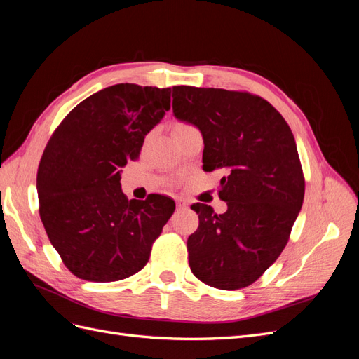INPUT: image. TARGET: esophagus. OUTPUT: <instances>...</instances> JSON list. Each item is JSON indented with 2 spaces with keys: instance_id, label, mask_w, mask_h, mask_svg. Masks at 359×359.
Instances as JSON below:
<instances>
[{
  "instance_id": "1",
  "label": "esophagus",
  "mask_w": 359,
  "mask_h": 359,
  "mask_svg": "<svg viewBox=\"0 0 359 359\" xmlns=\"http://www.w3.org/2000/svg\"><path fill=\"white\" fill-rule=\"evenodd\" d=\"M187 205H189V202H187L186 199H181V198H180V199L177 201V206H178V208H180V210H182V208H186V206H187Z\"/></svg>"
}]
</instances>
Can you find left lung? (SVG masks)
<instances>
[{
  "label": "left lung",
  "mask_w": 359,
  "mask_h": 359,
  "mask_svg": "<svg viewBox=\"0 0 359 359\" xmlns=\"http://www.w3.org/2000/svg\"><path fill=\"white\" fill-rule=\"evenodd\" d=\"M172 109L203 136V170H224L227 211L191 205L199 227L187 240L191 273L205 285L247 287L289 241L304 201L302 168L292 130L262 97L222 88L173 86Z\"/></svg>",
  "instance_id": "8db88e82"
}]
</instances>
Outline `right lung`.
Listing matches in <instances>:
<instances>
[{"label":"right lung","instance_id":"add662e5","mask_svg":"<svg viewBox=\"0 0 359 359\" xmlns=\"http://www.w3.org/2000/svg\"><path fill=\"white\" fill-rule=\"evenodd\" d=\"M170 109V88L116 83L62 119L37 170L39 212L72 274L107 283L136 274L175 211L161 194L128 201L121 168Z\"/></svg>","mask_w":359,"mask_h":359}]
</instances>
